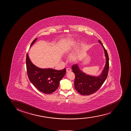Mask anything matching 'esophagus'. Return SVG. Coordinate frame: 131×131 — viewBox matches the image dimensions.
Masks as SVG:
<instances>
[{
	"label": "esophagus",
	"mask_w": 131,
	"mask_h": 131,
	"mask_svg": "<svg viewBox=\"0 0 131 131\" xmlns=\"http://www.w3.org/2000/svg\"><path fill=\"white\" fill-rule=\"evenodd\" d=\"M66 71L67 72H71V70L70 68H67Z\"/></svg>",
	"instance_id": "1"
}]
</instances>
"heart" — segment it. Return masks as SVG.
Masks as SVG:
<instances>
[{
  "mask_svg": "<svg viewBox=\"0 0 131 131\" xmlns=\"http://www.w3.org/2000/svg\"><path fill=\"white\" fill-rule=\"evenodd\" d=\"M71 43L65 44L62 47L61 51L63 52H68L71 49ZM77 54L75 53H73L72 54H71L69 57V60L72 62L75 61L77 60Z\"/></svg>",
  "mask_w": 131,
  "mask_h": 131,
  "instance_id": "b5f03b06",
  "label": "heart"
}]
</instances>
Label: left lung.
<instances>
[{
	"mask_svg": "<svg viewBox=\"0 0 131 131\" xmlns=\"http://www.w3.org/2000/svg\"><path fill=\"white\" fill-rule=\"evenodd\" d=\"M99 42L102 46L106 58L105 67L101 74L99 76H93L87 74L79 69L77 64L72 67L73 72L75 74L74 87L77 91L82 95H90L94 93L98 90L105 82L107 77L109 70V58L107 52L101 43Z\"/></svg>",
	"mask_w": 131,
	"mask_h": 131,
	"instance_id": "1",
	"label": "left lung"
}]
</instances>
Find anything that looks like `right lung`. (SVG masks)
<instances>
[{
	"mask_svg": "<svg viewBox=\"0 0 131 131\" xmlns=\"http://www.w3.org/2000/svg\"><path fill=\"white\" fill-rule=\"evenodd\" d=\"M35 38L30 47L36 41ZM26 65L28 76L30 82L40 92L50 94L54 92L59 85L60 81L66 74L65 68L61 70L51 68H40L33 64L26 54Z\"/></svg>",
	"mask_w": 131,
	"mask_h": 131,
	"instance_id": "add662e5",
	"label": "right lung"
}]
</instances>
